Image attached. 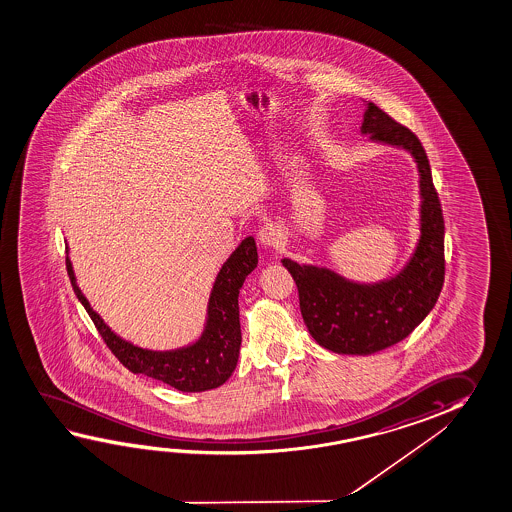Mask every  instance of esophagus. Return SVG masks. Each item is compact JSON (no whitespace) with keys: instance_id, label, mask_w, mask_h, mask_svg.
Returning <instances> with one entry per match:
<instances>
[{"instance_id":"1","label":"esophagus","mask_w":512,"mask_h":512,"mask_svg":"<svg viewBox=\"0 0 512 512\" xmlns=\"http://www.w3.org/2000/svg\"><path fill=\"white\" fill-rule=\"evenodd\" d=\"M258 240L265 247H277V245L281 244V240H283V233H281V229L276 224H265L260 229V233H258Z\"/></svg>"}]
</instances>
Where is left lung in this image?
<instances>
[{
    "instance_id": "1",
    "label": "left lung",
    "mask_w": 512,
    "mask_h": 512,
    "mask_svg": "<svg viewBox=\"0 0 512 512\" xmlns=\"http://www.w3.org/2000/svg\"><path fill=\"white\" fill-rule=\"evenodd\" d=\"M361 135L406 149L418 169L420 235L404 267L379 281H354L333 268L283 258L299 288L304 324L318 345L341 356H370L404 340L438 301L445 277V222L420 140L365 101Z\"/></svg>"
}]
</instances>
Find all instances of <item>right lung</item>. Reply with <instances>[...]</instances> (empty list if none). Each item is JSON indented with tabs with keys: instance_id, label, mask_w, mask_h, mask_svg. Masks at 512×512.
Wrapping results in <instances>:
<instances>
[{
	"instance_id": "1",
	"label": "right lung",
	"mask_w": 512,
	"mask_h": 512,
	"mask_svg": "<svg viewBox=\"0 0 512 512\" xmlns=\"http://www.w3.org/2000/svg\"><path fill=\"white\" fill-rule=\"evenodd\" d=\"M65 263L78 301L87 309L108 349L133 374L147 375L185 393H201L219 388L235 372L242 345L238 293L244 286L245 277L258 267L254 236L244 238L220 267L208 299L203 333L179 349H144L114 333L80 290L69 256Z\"/></svg>"
}]
</instances>
